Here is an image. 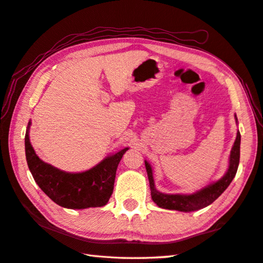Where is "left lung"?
<instances>
[{
	"instance_id": "obj_1",
	"label": "left lung",
	"mask_w": 263,
	"mask_h": 263,
	"mask_svg": "<svg viewBox=\"0 0 263 263\" xmlns=\"http://www.w3.org/2000/svg\"><path fill=\"white\" fill-rule=\"evenodd\" d=\"M240 143H241V134L237 132L234 145L232 146L230 155V166L227 174L216 182L204 187L200 191L194 193L192 195H167L158 192L155 187L154 177H152V169L150 164L144 161L146 174H148L151 197L155 203L166 210H175L180 212H194L211 205L213 201L221 196L222 193L229 187L231 181L236 175L237 167L240 162Z\"/></svg>"
}]
</instances>
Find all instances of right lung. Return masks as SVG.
<instances>
[{
	"mask_svg": "<svg viewBox=\"0 0 263 263\" xmlns=\"http://www.w3.org/2000/svg\"><path fill=\"white\" fill-rule=\"evenodd\" d=\"M29 122L26 132V157L28 167L38 186L59 206L71 210L105 205L114 188L119 162L127 148L105 158L87 172L70 174L39 159L29 140Z\"/></svg>",
	"mask_w": 263,
	"mask_h": 263,
	"instance_id": "right-lung-1",
	"label": "right lung"
}]
</instances>
